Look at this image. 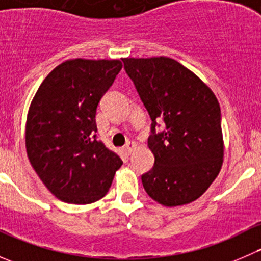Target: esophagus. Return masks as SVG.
<instances>
[{"label":"esophagus","mask_w":261,"mask_h":261,"mask_svg":"<svg viewBox=\"0 0 261 261\" xmlns=\"http://www.w3.org/2000/svg\"><path fill=\"white\" fill-rule=\"evenodd\" d=\"M136 146V144L134 143V141H127V143H126V145H125V151L127 152V154H131V151H133L134 150V147Z\"/></svg>","instance_id":"obj_1"}]
</instances>
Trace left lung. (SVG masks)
<instances>
[{
    "label": "left lung",
    "instance_id": "obj_1",
    "mask_svg": "<svg viewBox=\"0 0 261 261\" xmlns=\"http://www.w3.org/2000/svg\"><path fill=\"white\" fill-rule=\"evenodd\" d=\"M151 118L154 167L141 175L146 193L167 207L191 203L208 189L223 162L220 103L193 72L168 57L123 58ZM163 119L162 133L154 126Z\"/></svg>",
    "mask_w": 261,
    "mask_h": 261
}]
</instances>
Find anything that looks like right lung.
<instances>
[{"mask_svg":"<svg viewBox=\"0 0 261 261\" xmlns=\"http://www.w3.org/2000/svg\"><path fill=\"white\" fill-rule=\"evenodd\" d=\"M121 68L120 60H67L46 75L31 101L26 152L36 174L60 201H98L122 165L96 138L97 106Z\"/></svg>","mask_w":261,"mask_h":261,"instance_id":"1","label":"right lung"}]
</instances>
